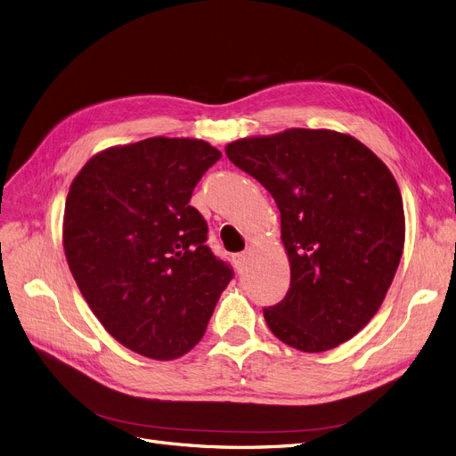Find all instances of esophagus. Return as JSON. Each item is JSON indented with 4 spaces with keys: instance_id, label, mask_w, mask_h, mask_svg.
<instances>
[{
    "instance_id": "34e87169",
    "label": "esophagus",
    "mask_w": 456,
    "mask_h": 456,
    "mask_svg": "<svg viewBox=\"0 0 456 456\" xmlns=\"http://www.w3.org/2000/svg\"><path fill=\"white\" fill-rule=\"evenodd\" d=\"M234 265H237V268H239V274H244L246 265H248V254H246V251H244V254L234 256Z\"/></svg>"
}]
</instances>
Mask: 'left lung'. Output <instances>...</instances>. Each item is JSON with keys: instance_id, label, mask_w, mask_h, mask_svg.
I'll list each match as a JSON object with an SVG mask.
<instances>
[{"instance_id": "1", "label": "left lung", "mask_w": 456, "mask_h": 456, "mask_svg": "<svg viewBox=\"0 0 456 456\" xmlns=\"http://www.w3.org/2000/svg\"><path fill=\"white\" fill-rule=\"evenodd\" d=\"M227 158L276 200L291 283L265 322L295 349L353 338L379 310L402 257L406 224L389 168L357 139L288 129L227 144Z\"/></svg>"}]
</instances>
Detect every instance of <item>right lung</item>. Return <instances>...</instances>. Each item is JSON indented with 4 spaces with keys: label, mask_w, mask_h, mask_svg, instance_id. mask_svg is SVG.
I'll use <instances>...</instances> for the list:
<instances>
[{
    "label": "right lung",
    "mask_w": 456,
    "mask_h": 456,
    "mask_svg": "<svg viewBox=\"0 0 456 456\" xmlns=\"http://www.w3.org/2000/svg\"><path fill=\"white\" fill-rule=\"evenodd\" d=\"M219 158L205 141L154 137L101 151L71 183L63 214L71 274L101 325L139 355L171 361L195 347L234 276L190 205Z\"/></svg>",
    "instance_id": "1"
}]
</instances>
